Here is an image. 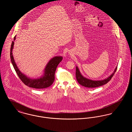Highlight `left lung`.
<instances>
[{
    "label": "left lung",
    "instance_id": "obj_1",
    "mask_svg": "<svg viewBox=\"0 0 132 132\" xmlns=\"http://www.w3.org/2000/svg\"><path fill=\"white\" fill-rule=\"evenodd\" d=\"M117 67L116 68L114 73L111 75L106 79L102 81H93L84 77L81 74L80 71L77 67H76V77L78 82L82 86L87 88H96L103 86L107 84L109 81H110V80L111 79V78L114 75L116 71L117 70Z\"/></svg>",
    "mask_w": 132,
    "mask_h": 132
}]
</instances>
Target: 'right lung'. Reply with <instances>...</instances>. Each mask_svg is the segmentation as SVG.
I'll use <instances>...</instances> for the list:
<instances>
[{
	"label": "right lung",
	"instance_id": "add662e5",
	"mask_svg": "<svg viewBox=\"0 0 132 132\" xmlns=\"http://www.w3.org/2000/svg\"><path fill=\"white\" fill-rule=\"evenodd\" d=\"M16 36L14 38V40L15 39ZM14 42L13 41L10 48V58L13 66L19 78L25 85L30 88H44L50 87L53 84L55 80V73L57 67L59 63L62 60V57L56 56L53 58L47 64L45 69V73L43 77L38 79L32 80L28 78L26 76L22 74L18 68L16 63L14 61L12 55L13 48Z\"/></svg>",
	"mask_w": 132,
	"mask_h": 132
}]
</instances>
